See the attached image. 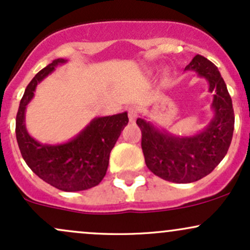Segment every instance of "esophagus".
I'll return each mask as SVG.
<instances>
[{"mask_svg": "<svg viewBox=\"0 0 250 250\" xmlns=\"http://www.w3.org/2000/svg\"><path fill=\"white\" fill-rule=\"evenodd\" d=\"M127 114H128V119H130L131 123H134L137 119V107H134V106H130V107H127Z\"/></svg>", "mask_w": 250, "mask_h": 250, "instance_id": "obj_1", "label": "esophagus"}]
</instances>
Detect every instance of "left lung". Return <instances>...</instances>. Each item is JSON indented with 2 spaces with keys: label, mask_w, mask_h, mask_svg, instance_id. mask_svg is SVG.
Masks as SVG:
<instances>
[{
  "label": "left lung",
  "mask_w": 250,
  "mask_h": 250,
  "mask_svg": "<svg viewBox=\"0 0 250 250\" xmlns=\"http://www.w3.org/2000/svg\"><path fill=\"white\" fill-rule=\"evenodd\" d=\"M186 71H195L206 78L209 91H215L211 105L215 116L202 132L191 137L172 136L143 118L137 119L148 170L173 183H191L209 175L228 152L235 124L231 98L217 67L196 55Z\"/></svg>",
  "instance_id": "left-lung-1"
}]
</instances>
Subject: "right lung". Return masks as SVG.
I'll use <instances>...</instances> for the list:
<instances>
[{
	"instance_id": "1",
	"label": "right lung",
	"mask_w": 250,
	"mask_h": 250,
	"mask_svg": "<svg viewBox=\"0 0 250 250\" xmlns=\"http://www.w3.org/2000/svg\"><path fill=\"white\" fill-rule=\"evenodd\" d=\"M67 60L57 59L41 69L28 83L16 114V139L30 170L42 181L62 191L91 189L106 175L111 150L127 125V113L94 118L75 138L64 144H40L29 136L24 113L39 83Z\"/></svg>"
}]
</instances>
